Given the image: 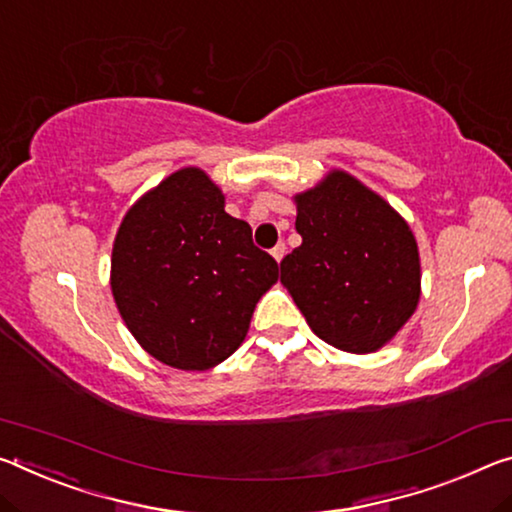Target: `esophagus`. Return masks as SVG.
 <instances>
[{
  "label": "esophagus",
  "instance_id": "obj_1",
  "mask_svg": "<svg viewBox=\"0 0 512 512\" xmlns=\"http://www.w3.org/2000/svg\"><path fill=\"white\" fill-rule=\"evenodd\" d=\"M285 253H287V246H285V243H278V246H275L273 250H271V255H273V259H275V262H282V257H285Z\"/></svg>",
  "mask_w": 512,
  "mask_h": 512
}]
</instances>
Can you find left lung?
Masks as SVG:
<instances>
[{
  "label": "left lung",
  "instance_id": "left-lung-1",
  "mask_svg": "<svg viewBox=\"0 0 512 512\" xmlns=\"http://www.w3.org/2000/svg\"><path fill=\"white\" fill-rule=\"evenodd\" d=\"M294 202L303 243L280 262V280L323 342L358 355L380 351L421 296L419 248L408 221L339 168Z\"/></svg>",
  "mask_w": 512,
  "mask_h": 512
}]
</instances>
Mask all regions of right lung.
<instances>
[{
  "label": "right lung",
  "mask_w": 512,
  "mask_h": 512,
  "mask_svg": "<svg viewBox=\"0 0 512 512\" xmlns=\"http://www.w3.org/2000/svg\"><path fill=\"white\" fill-rule=\"evenodd\" d=\"M278 264L225 212L205 170L186 166L134 202L111 250V294L143 351L182 371L230 358Z\"/></svg>",
  "instance_id": "obj_1"
}]
</instances>
